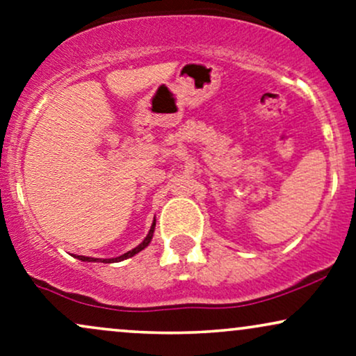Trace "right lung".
<instances>
[{
    "label": "right lung",
    "mask_w": 356,
    "mask_h": 356,
    "mask_svg": "<svg viewBox=\"0 0 356 356\" xmlns=\"http://www.w3.org/2000/svg\"><path fill=\"white\" fill-rule=\"evenodd\" d=\"M154 225H156V221L153 220V225H152V228H149V232H148V235H146V238L143 241H141L140 245L136 246V248H133V250H129V252H127V253H123L121 254V257H116V258H91V257H83V254H78V257H74V258H78V260H81V261H95V263H118V261H123V260H127V258H131V257H135L136 253H140L141 250H145L146 246L149 245V241H152V238H153V233H154Z\"/></svg>",
    "instance_id": "right-lung-1"
}]
</instances>
